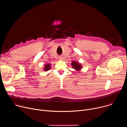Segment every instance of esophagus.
Masks as SVG:
<instances>
[{
	"label": "esophagus",
	"instance_id": "obj_1",
	"mask_svg": "<svg viewBox=\"0 0 127 127\" xmlns=\"http://www.w3.org/2000/svg\"><path fill=\"white\" fill-rule=\"evenodd\" d=\"M59 59L60 60H62L63 59V57H59Z\"/></svg>",
	"mask_w": 127,
	"mask_h": 127
}]
</instances>
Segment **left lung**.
<instances>
[{
  "mask_svg": "<svg viewBox=\"0 0 127 127\" xmlns=\"http://www.w3.org/2000/svg\"><path fill=\"white\" fill-rule=\"evenodd\" d=\"M72 68L79 72L82 69V65L77 61H73L71 63Z\"/></svg>",
  "mask_w": 127,
  "mask_h": 127,
  "instance_id": "obj_1",
  "label": "left lung"
}]
</instances>
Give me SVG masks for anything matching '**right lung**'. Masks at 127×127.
I'll return each mask as SVG.
<instances>
[{
    "instance_id": "add662e5",
    "label": "right lung",
    "mask_w": 127,
    "mask_h": 127,
    "mask_svg": "<svg viewBox=\"0 0 127 127\" xmlns=\"http://www.w3.org/2000/svg\"><path fill=\"white\" fill-rule=\"evenodd\" d=\"M51 64H45V67H44V68H43L44 69V71H48V70H49L50 69H51Z\"/></svg>"
}]
</instances>
